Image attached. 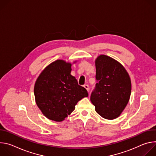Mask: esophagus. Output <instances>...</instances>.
I'll list each match as a JSON object with an SVG mask.
<instances>
[{
  "label": "esophagus",
  "instance_id": "esophagus-1",
  "mask_svg": "<svg viewBox=\"0 0 156 156\" xmlns=\"http://www.w3.org/2000/svg\"><path fill=\"white\" fill-rule=\"evenodd\" d=\"M83 86H84V88L86 89V90H87V91H89V86H88L87 84H84Z\"/></svg>",
  "mask_w": 156,
  "mask_h": 156
}]
</instances>
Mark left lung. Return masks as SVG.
<instances>
[{
    "label": "left lung",
    "instance_id": "1",
    "mask_svg": "<svg viewBox=\"0 0 156 156\" xmlns=\"http://www.w3.org/2000/svg\"><path fill=\"white\" fill-rule=\"evenodd\" d=\"M95 63L96 83L91 94V101L102 117L115 119L119 117L129 101L131 90L130 78L123 66L108 56L101 55Z\"/></svg>",
    "mask_w": 156,
    "mask_h": 156
}]
</instances>
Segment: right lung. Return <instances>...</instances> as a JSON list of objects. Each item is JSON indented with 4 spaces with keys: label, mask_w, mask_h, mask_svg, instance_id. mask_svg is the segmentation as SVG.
<instances>
[{
    "label": "right lung",
    "mask_w": 156,
    "mask_h": 156,
    "mask_svg": "<svg viewBox=\"0 0 156 156\" xmlns=\"http://www.w3.org/2000/svg\"><path fill=\"white\" fill-rule=\"evenodd\" d=\"M72 64L57 60L44 69L34 88L36 104L48 119L62 122L75 108L77 102L88 96L86 89L71 75Z\"/></svg>",
    "instance_id": "add662e5"
}]
</instances>
